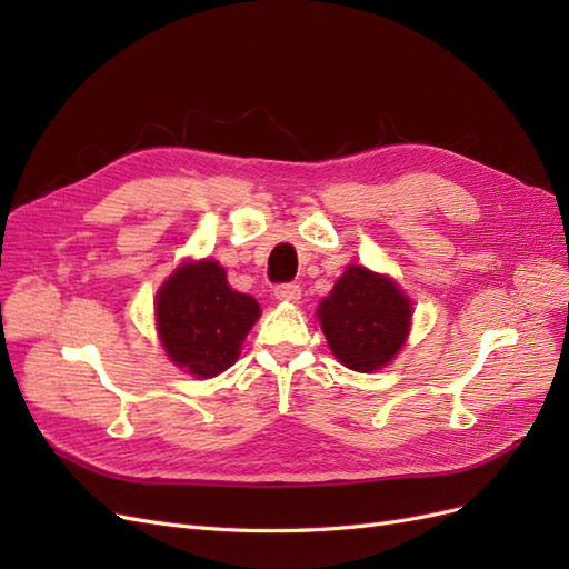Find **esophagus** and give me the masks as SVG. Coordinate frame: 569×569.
<instances>
[{
    "label": "esophagus",
    "mask_w": 569,
    "mask_h": 569,
    "mask_svg": "<svg viewBox=\"0 0 569 569\" xmlns=\"http://www.w3.org/2000/svg\"><path fill=\"white\" fill-rule=\"evenodd\" d=\"M274 299L287 301V303H299L301 287L297 282H287V284L274 287Z\"/></svg>",
    "instance_id": "esophagus-1"
}]
</instances>
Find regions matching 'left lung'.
<instances>
[{
	"label": "left lung",
	"instance_id": "left-lung-1",
	"mask_svg": "<svg viewBox=\"0 0 569 569\" xmlns=\"http://www.w3.org/2000/svg\"><path fill=\"white\" fill-rule=\"evenodd\" d=\"M412 308L391 278L363 266H349L330 297L318 306V320L339 363L372 372L391 363L410 332Z\"/></svg>",
	"mask_w": 569,
	"mask_h": 569
}]
</instances>
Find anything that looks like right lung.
Returning <instances> with one entry per match:
<instances>
[{
  "label": "right lung",
  "instance_id": "obj_1",
  "mask_svg": "<svg viewBox=\"0 0 569 569\" xmlns=\"http://www.w3.org/2000/svg\"><path fill=\"white\" fill-rule=\"evenodd\" d=\"M153 311L166 356L209 380L234 366L261 306L228 284L226 268L203 258L176 268L157 291Z\"/></svg>",
  "mask_w": 569,
  "mask_h": 569
}]
</instances>
